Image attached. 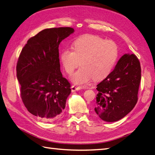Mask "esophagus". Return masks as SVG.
Masks as SVG:
<instances>
[{
    "label": "esophagus",
    "mask_w": 155,
    "mask_h": 155,
    "mask_svg": "<svg viewBox=\"0 0 155 155\" xmlns=\"http://www.w3.org/2000/svg\"><path fill=\"white\" fill-rule=\"evenodd\" d=\"M81 87H77V86H75V85H72V86L71 87V91L73 93V92H75V91H79L81 89H82Z\"/></svg>",
    "instance_id": "1"
}]
</instances>
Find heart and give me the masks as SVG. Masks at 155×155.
<instances>
[{
  "label": "heart",
  "mask_w": 155,
  "mask_h": 155,
  "mask_svg": "<svg viewBox=\"0 0 155 155\" xmlns=\"http://www.w3.org/2000/svg\"><path fill=\"white\" fill-rule=\"evenodd\" d=\"M72 48H64L60 61L64 71L71 74L80 61L81 67L71 77L77 84H83L92 79H104L113 70L118 57V45L113 41L96 35H85L76 39Z\"/></svg>",
  "instance_id": "1"
}]
</instances>
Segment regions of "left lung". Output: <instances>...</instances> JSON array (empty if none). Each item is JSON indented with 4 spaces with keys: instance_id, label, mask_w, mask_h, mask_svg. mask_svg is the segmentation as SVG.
<instances>
[{
    "instance_id": "1",
    "label": "left lung",
    "mask_w": 155,
    "mask_h": 155,
    "mask_svg": "<svg viewBox=\"0 0 155 155\" xmlns=\"http://www.w3.org/2000/svg\"><path fill=\"white\" fill-rule=\"evenodd\" d=\"M140 79L139 59L134 54H124L111 73L97 84L95 113L106 122L126 116L137 103Z\"/></svg>"
}]
</instances>
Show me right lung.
<instances>
[{
	"instance_id": "add662e5",
	"label": "right lung",
	"mask_w": 155,
	"mask_h": 155,
	"mask_svg": "<svg viewBox=\"0 0 155 155\" xmlns=\"http://www.w3.org/2000/svg\"><path fill=\"white\" fill-rule=\"evenodd\" d=\"M73 32L71 27L45 29L28 39L19 55L16 77L22 101L29 113L43 121L62 116L71 93L61 72L58 47Z\"/></svg>"
}]
</instances>
